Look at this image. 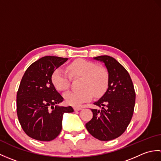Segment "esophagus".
<instances>
[{"mask_svg": "<svg viewBox=\"0 0 161 161\" xmlns=\"http://www.w3.org/2000/svg\"><path fill=\"white\" fill-rule=\"evenodd\" d=\"M81 109H82V108L80 107H74V110H75V111H80V110H81Z\"/></svg>", "mask_w": 161, "mask_h": 161, "instance_id": "1", "label": "esophagus"}]
</instances>
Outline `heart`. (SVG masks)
Masks as SVG:
<instances>
[{
  "mask_svg": "<svg viewBox=\"0 0 161 161\" xmlns=\"http://www.w3.org/2000/svg\"><path fill=\"white\" fill-rule=\"evenodd\" d=\"M68 69L73 76H82L81 81L82 89L69 91L64 93V97L68 104L79 107L90 101L93 97V93L100 95L107 89L108 76L104 68L96 66L89 61L77 59L72 62ZM51 80L54 86L59 91L66 90L70 86V77L61 68L53 72Z\"/></svg>",
  "mask_w": 161,
  "mask_h": 161,
  "instance_id": "b5f03b06",
  "label": "heart"
}]
</instances>
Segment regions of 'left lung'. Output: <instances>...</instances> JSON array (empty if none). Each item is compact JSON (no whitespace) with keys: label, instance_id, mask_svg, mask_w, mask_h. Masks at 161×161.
<instances>
[{"label":"left lung","instance_id":"1","mask_svg":"<svg viewBox=\"0 0 161 161\" xmlns=\"http://www.w3.org/2000/svg\"><path fill=\"white\" fill-rule=\"evenodd\" d=\"M104 64L108 80V88L94 104L101 110L92 108L93 118L86 128L94 138L108 141L121 136L131 121L134 109L136 93L129 73L114 57H93Z\"/></svg>","mask_w":161,"mask_h":161}]
</instances>
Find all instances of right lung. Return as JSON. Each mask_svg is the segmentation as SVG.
Segmentation results:
<instances>
[{"label":"right lung","instance_id":"right-lung-1","mask_svg":"<svg viewBox=\"0 0 161 161\" xmlns=\"http://www.w3.org/2000/svg\"><path fill=\"white\" fill-rule=\"evenodd\" d=\"M68 59L43 57L30 65L23 75L16 95L17 115L23 131L30 138L53 141L62 129L64 113L74 111L71 107L59 106L64 98L51 80L53 72Z\"/></svg>","mask_w":161,"mask_h":161}]
</instances>
